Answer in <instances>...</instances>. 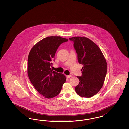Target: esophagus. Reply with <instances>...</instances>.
I'll return each mask as SVG.
<instances>
[{
  "mask_svg": "<svg viewBox=\"0 0 129 129\" xmlns=\"http://www.w3.org/2000/svg\"><path fill=\"white\" fill-rule=\"evenodd\" d=\"M66 77L67 78H70V77H71V75H67L66 76Z\"/></svg>",
  "mask_w": 129,
  "mask_h": 129,
  "instance_id": "obj_1",
  "label": "esophagus"
}]
</instances>
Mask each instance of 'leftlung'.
Listing matches in <instances>:
<instances>
[{"label":"left lung","mask_w":129,"mask_h":129,"mask_svg":"<svg viewBox=\"0 0 129 129\" xmlns=\"http://www.w3.org/2000/svg\"><path fill=\"white\" fill-rule=\"evenodd\" d=\"M69 39L74 42L78 62L83 65L82 76H77L79 83L76 92L82 98H91L103 86L107 72L106 59L99 47L89 38L76 36Z\"/></svg>","instance_id":"obj_1"}]
</instances>
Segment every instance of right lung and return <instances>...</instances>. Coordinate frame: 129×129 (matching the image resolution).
<instances>
[{
  "mask_svg": "<svg viewBox=\"0 0 129 129\" xmlns=\"http://www.w3.org/2000/svg\"><path fill=\"white\" fill-rule=\"evenodd\" d=\"M68 41L60 36H48L36 43L29 52V78L35 89L44 98L57 96L66 81V76L51 70V66L59 46Z\"/></svg>",
  "mask_w": 129,
  "mask_h": 129,
  "instance_id": "1",
  "label": "right lung"
}]
</instances>
